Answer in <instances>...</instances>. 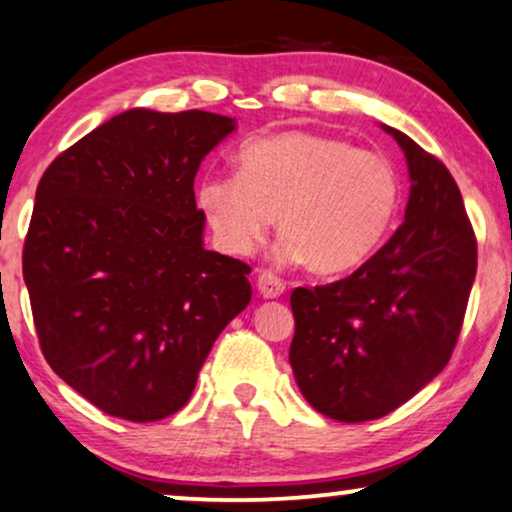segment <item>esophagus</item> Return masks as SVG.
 Instances as JSON below:
<instances>
[{
    "mask_svg": "<svg viewBox=\"0 0 512 512\" xmlns=\"http://www.w3.org/2000/svg\"><path fill=\"white\" fill-rule=\"evenodd\" d=\"M256 287L263 299H277V296L285 294V282H282L277 275L270 273V270H261V273H258Z\"/></svg>",
    "mask_w": 512,
    "mask_h": 512,
    "instance_id": "34e87169",
    "label": "esophagus"
}]
</instances>
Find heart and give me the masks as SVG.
Wrapping results in <instances>:
<instances>
[{"instance_id":"heart-1","label":"heart","mask_w":512,"mask_h":512,"mask_svg":"<svg viewBox=\"0 0 512 512\" xmlns=\"http://www.w3.org/2000/svg\"><path fill=\"white\" fill-rule=\"evenodd\" d=\"M237 175H208L197 201L232 254H251L273 216L277 256L320 275L346 273L380 249L399 211V175L382 154L337 137L287 130L237 151Z\"/></svg>"}]
</instances>
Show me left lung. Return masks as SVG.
Segmentation results:
<instances>
[{
	"mask_svg": "<svg viewBox=\"0 0 512 512\" xmlns=\"http://www.w3.org/2000/svg\"><path fill=\"white\" fill-rule=\"evenodd\" d=\"M410 175L406 216L356 273L292 292L294 380L339 422L377 420L449 363L477 273V239L449 168L401 130Z\"/></svg>",
	"mask_w": 512,
	"mask_h": 512,
	"instance_id": "obj_1",
	"label": "left lung"
}]
</instances>
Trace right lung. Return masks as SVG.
I'll use <instances>...</instances> for the list:
<instances>
[{
    "mask_svg": "<svg viewBox=\"0 0 512 512\" xmlns=\"http://www.w3.org/2000/svg\"><path fill=\"white\" fill-rule=\"evenodd\" d=\"M235 118L130 109L44 170L23 280L47 363L130 422L178 413L218 334L251 301L237 258L204 249L194 175Z\"/></svg>",
    "mask_w": 512,
    "mask_h": 512,
    "instance_id": "add662e5",
    "label": "right lung"
}]
</instances>
